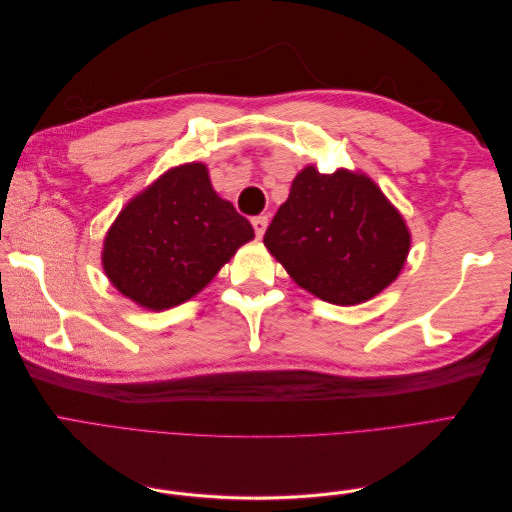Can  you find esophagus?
Returning <instances> with one entry per match:
<instances>
[{
  "instance_id": "obj_1",
  "label": "esophagus",
  "mask_w": 512,
  "mask_h": 512,
  "mask_svg": "<svg viewBox=\"0 0 512 512\" xmlns=\"http://www.w3.org/2000/svg\"><path fill=\"white\" fill-rule=\"evenodd\" d=\"M252 226H254L256 237H258V239H262V235H265V230H267V226H269L267 215H258V218H254V220H252Z\"/></svg>"
}]
</instances>
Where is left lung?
Instances as JSON below:
<instances>
[{"mask_svg": "<svg viewBox=\"0 0 512 512\" xmlns=\"http://www.w3.org/2000/svg\"><path fill=\"white\" fill-rule=\"evenodd\" d=\"M262 241L294 284L348 307L397 280L412 235L404 215L361 170L320 173L307 164Z\"/></svg>", "mask_w": 512, "mask_h": 512, "instance_id": "obj_1", "label": "left lung"}]
</instances>
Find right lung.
<instances>
[{
  "label": "right lung",
  "mask_w": 512,
  "mask_h": 512,
  "mask_svg": "<svg viewBox=\"0 0 512 512\" xmlns=\"http://www.w3.org/2000/svg\"><path fill=\"white\" fill-rule=\"evenodd\" d=\"M252 239V224L213 190L207 164L185 162L119 211L102 243V269L123 297L164 312L207 288Z\"/></svg>",
  "instance_id": "add662e5"
}]
</instances>
